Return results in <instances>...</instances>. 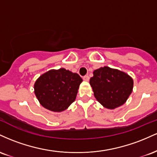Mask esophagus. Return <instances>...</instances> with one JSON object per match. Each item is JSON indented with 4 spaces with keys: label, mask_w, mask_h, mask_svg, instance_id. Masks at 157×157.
<instances>
[{
    "label": "esophagus",
    "mask_w": 157,
    "mask_h": 157,
    "mask_svg": "<svg viewBox=\"0 0 157 157\" xmlns=\"http://www.w3.org/2000/svg\"><path fill=\"white\" fill-rule=\"evenodd\" d=\"M83 80H85V81H89V77L88 76V75H86V76H84L83 77Z\"/></svg>",
    "instance_id": "esophagus-1"
}]
</instances>
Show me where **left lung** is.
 <instances>
[{
    "label": "left lung",
    "mask_w": 157,
    "mask_h": 157,
    "mask_svg": "<svg viewBox=\"0 0 157 157\" xmlns=\"http://www.w3.org/2000/svg\"><path fill=\"white\" fill-rule=\"evenodd\" d=\"M90 79L96 100L103 107L114 109L123 105L134 87L132 77L124 71L109 66L96 69Z\"/></svg>",
    "instance_id": "left-lung-1"
}]
</instances>
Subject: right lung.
<instances>
[{
	"label": "right lung",
	"instance_id": "obj_1",
	"mask_svg": "<svg viewBox=\"0 0 157 157\" xmlns=\"http://www.w3.org/2000/svg\"><path fill=\"white\" fill-rule=\"evenodd\" d=\"M82 82L78 74L63 68L51 69L35 81V94L45 109L54 112H61L75 101Z\"/></svg>",
	"mask_w": 157,
	"mask_h": 157
}]
</instances>
